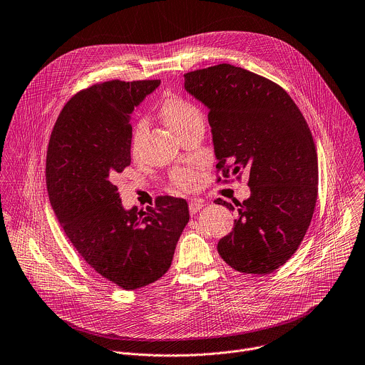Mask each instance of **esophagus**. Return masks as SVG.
Wrapping results in <instances>:
<instances>
[{
    "mask_svg": "<svg viewBox=\"0 0 365 365\" xmlns=\"http://www.w3.org/2000/svg\"><path fill=\"white\" fill-rule=\"evenodd\" d=\"M202 207H203V202H200V200H192V202L189 203V212H190L192 215L197 213Z\"/></svg>",
    "mask_w": 365,
    "mask_h": 365,
    "instance_id": "esophagus-1",
    "label": "esophagus"
}]
</instances>
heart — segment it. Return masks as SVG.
Returning <instances> with one entry per match:
<instances>
[{
    "mask_svg": "<svg viewBox=\"0 0 365 365\" xmlns=\"http://www.w3.org/2000/svg\"><path fill=\"white\" fill-rule=\"evenodd\" d=\"M159 113H160L163 122L172 130H175L179 136L186 129H189L193 123L202 120V112H200L199 106L195 102H192L190 99L183 98L180 95L165 96V99L159 108ZM146 130H148V126L143 120H140L135 126L133 133H132V140H130V150H132L133 156H136L139 153L143 139L146 136ZM172 180L179 189L192 190L197 186L200 176L196 169L180 168L172 173Z\"/></svg>",
    "mask_w": 365,
    "mask_h": 365,
    "instance_id": "heart-1",
    "label": "heart"
}]
</instances>
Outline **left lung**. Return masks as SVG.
Masks as SVG:
<instances>
[{
	"label": "left lung",
	"instance_id": "obj_1",
	"mask_svg": "<svg viewBox=\"0 0 365 365\" xmlns=\"http://www.w3.org/2000/svg\"><path fill=\"white\" fill-rule=\"evenodd\" d=\"M185 89L209 109L217 170L249 175L250 197L236 203L239 217L217 252L240 273L269 274L296 253L314 213L319 165L310 128L282 86L230 63L185 73Z\"/></svg>",
	"mask_w": 365,
	"mask_h": 365
}]
</instances>
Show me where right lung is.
Returning <instances> with one entry per match:
<instances>
[{
	"instance_id": "add662e5",
	"label": "right lung",
	"mask_w": 365,
	"mask_h": 365,
	"mask_svg": "<svg viewBox=\"0 0 365 365\" xmlns=\"http://www.w3.org/2000/svg\"><path fill=\"white\" fill-rule=\"evenodd\" d=\"M160 85L119 79L92 85L61 110L46 152V189L66 237L102 277L123 290L159 280L189 222L185 199L125 210L115 180L130 165V113Z\"/></svg>"
}]
</instances>
